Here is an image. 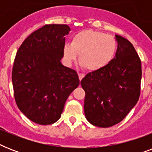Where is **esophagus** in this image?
Listing matches in <instances>:
<instances>
[{
    "instance_id": "34e87169",
    "label": "esophagus",
    "mask_w": 152,
    "mask_h": 152,
    "mask_svg": "<svg viewBox=\"0 0 152 152\" xmlns=\"http://www.w3.org/2000/svg\"><path fill=\"white\" fill-rule=\"evenodd\" d=\"M78 76H79V79H80V80H82V79L84 77V74L78 73Z\"/></svg>"
}]
</instances>
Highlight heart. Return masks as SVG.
Instances as JSON below:
<instances>
[{"instance_id":"obj_1","label":"heart","mask_w":152,"mask_h":152,"mask_svg":"<svg viewBox=\"0 0 152 152\" xmlns=\"http://www.w3.org/2000/svg\"><path fill=\"white\" fill-rule=\"evenodd\" d=\"M118 42L113 36L94 30H83L65 44L63 49L64 59L69 64L76 61L80 55V64L88 72L103 69L114 58Z\"/></svg>"}]
</instances>
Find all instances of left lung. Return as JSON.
Segmentation results:
<instances>
[{
	"label": "left lung",
	"mask_w": 152,
	"mask_h": 152,
	"mask_svg": "<svg viewBox=\"0 0 152 152\" xmlns=\"http://www.w3.org/2000/svg\"><path fill=\"white\" fill-rule=\"evenodd\" d=\"M118 50L113 61L81 80L85 91L84 113L91 124L107 128L121 122L139 100L141 61L127 39L116 35Z\"/></svg>",
	"instance_id": "left-lung-1"
}]
</instances>
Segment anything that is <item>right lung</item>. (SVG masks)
<instances>
[{
    "label": "right lung",
    "mask_w": 152,
    "mask_h": 152,
    "mask_svg": "<svg viewBox=\"0 0 152 152\" xmlns=\"http://www.w3.org/2000/svg\"><path fill=\"white\" fill-rule=\"evenodd\" d=\"M69 31L66 24L45 25L25 39L15 55L12 72L15 102L39 125L56 122L80 84L77 72L61 63Z\"/></svg>",
    "instance_id": "1"
}]
</instances>
